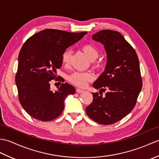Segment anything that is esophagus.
Instances as JSON below:
<instances>
[{"instance_id": "34e87169", "label": "esophagus", "mask_w": 159, "mask_h": 159, "mask_svg": "<svg viewBox=\"0 0 159 159\" xmlns=\"http://www.w3.org/2000/svg\"><path fill=\"white\" fill-rule=\"evenodd\" d=\"M76 92L79 93H82V92H84V90H83V89H79V88H77V89H76Z\"/></svg>"}]
</instances>
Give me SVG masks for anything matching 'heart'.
<instances>
[{
	"mask_svg": "<svg viewBox=\"0 0 159 159\" xmlns=\"http://www.w3.org/2000/svg\"><path fill=\"white\" fill-rule=\"evenodd\" d=\"M82 50L85 54L87 57H88L89 60L93 61L98 58L99 55V50L97 48L96 46L91 43L83 45L82 47ZM71 56V52L69 50H66L62 54L61 60L62 63L64 65H66L69 63ZM98 65V63H96V66ZM69 81L72 83L73 85L84 87L87 85V83L92 81L93 79V75L92 73L89 72H74L67 78Z\"/></svg>",
	"mask_w": 159,
	"mask_h": 159,
	"instance_id": "1",
	"label": "heart"
}]
</instances>
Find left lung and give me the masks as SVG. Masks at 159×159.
<instances>
[{
    "mask_svg": "<svg viewBox=\"0 0 159 159\" xmlns=\"http://www.w3.org/2000/svg\"><path fill=\"white\" fill-rule=\"evenodd\" d=\"M92 39L104 45L107 58L104 72L93 87L107 92L104 97L92 93L93 101L85 111L93 121L110 125L127 116L135 106L142 88L139 59L119 32L102 30L93 34Z\"/></svg>",
    "mask_w": 159,
    "mask_h": 159,
    "instance_id": "left-lung-1",
    "label": "left lung"
}]
</instances>
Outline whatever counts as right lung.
I'll return each instance as SVG.
<instances>
[{"mask_svg":"<svg viewBox=\"0 0 159 159\" xmlns=\"http://www.w3.org/2000/svg\"><path fill=\"white\" fill-rule=\"evenodd\" d=\"M87 33L45 29L24 43L15 79L20 102L32 117L47 121L61 114L64 100L75 93V88L65 83L52 92L50 81L55 79L57 69L61 67L63 52ZM56 80L61 81V77Z\"/></svg>","mask_w":159,"mask_h":159,"instance_id":"obj_1","label":"right lung"}]
</instances>
